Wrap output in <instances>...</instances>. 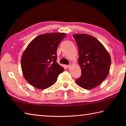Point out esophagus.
Listing matches in <instances>:
<instances>
[{"mask_svg": "<svg viewBox=\"0 0 126 126\" xmlns=\"http://www.w3.org/2000/svg\"><path fill=\"white\" fill-rule=\"evenodd\" d=\"M65 67H66V68H69L70 67H71V65H65Z\"/></svg>", "mask_w": 126, "mask_h": 126, "instance_id": "esophagus-1", "label": "esophagus"}]
</instances>
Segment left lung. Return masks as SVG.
<instances>
[{
  "mask_svg": "<svg viewBox=\"0 0 126 126\" xmlns=\"http://www.w3.org/2000/svg\"><path fill=\"white\" fill-rule=\"evenodd\" d=\"M77 44L78 63L82 74L76 80L80 87L91 89L102 83L107 77L111 58L101 42L86 34L73 35Z\"/></svg>",
  "mask_w": 126,
  "mask_h": 126,
  "instance_id": "left-lung-1",
  "label": "left lung"
}]
</instances>
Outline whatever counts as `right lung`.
<instances>
[{
  "label": "right lung",
  "mask_w": 126,
  "mask_h": 126,
  "mask_svg": "<svg viewBox=\"0 0 126 126\" xmlns=\"http://www.w3.org/2000/svg\"><path fill=\"white\" fill-rule=\"evenodd\" d=\"M64 33L41 34L35 37L23 52L21 66L30 84L44 89L56 82L64 69L57 62V47L65 37Z\"/></svg>",
  "instance_id": "1"
}]
</instances>
